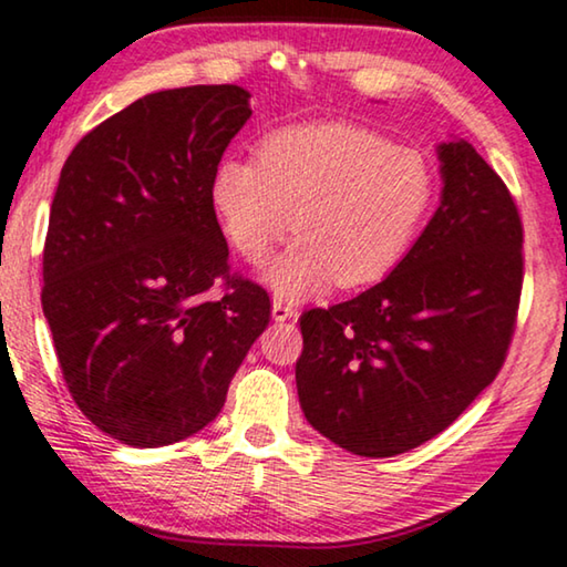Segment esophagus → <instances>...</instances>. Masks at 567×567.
<instances>
[{
	"label": "esophagus",
	"mask_w": 567,
	"mask_h": 567,
	"mask_svg": "<svg viewBox=\"0 0 567 567\" xmlns=\"http://www.w3.org/2000/svg\"><path fill=\"white\" fill-rule=\"evenodd\" d=\"M295 316H298V310H295L290 302H282V300H275L272 302V318L277 320V323H285V320H292Z\"/></svg>",
	"instance_id": "1"
}]
</instances>
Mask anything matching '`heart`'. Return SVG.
<instances>
[{"label": "heart", "instance_id": "b5f03b06", "mask_svg": "<svg viewBox=\"0 0 567 567\" xmlns=\"http://www.w3.org/2000/svg\"><path fill=\"white\" fill-rule=\"evenodd\" d=\"M210 198L249 265H261L295 229L298 239L267 282L298 300L331 282L351 290L382 280L433 206L435 173L422 152L367 126L306 124L269 132L257 159H221Z\"/></svg>", "mask_w": 567, "mask_h": 567}]
</instances>
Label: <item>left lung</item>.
I'll use <instances>...</instances> for the list:
<instances>
[{
  "instance_id": "8db88e82",
  "label": "left lung",
  "mask_w": 567,
  "mask_h": 567,
  "mask_svg": "<svg viewBox=\"0 0 567 567\" xmlns=\"http://www.w3.org/2000/svg\"><path fill=\"white\" fill-rule=\"evenodd\" d=\"M443 198L382 282L300 316V408L320 435L390 458L443 433L494 382L517 326L525 229L466 140L437 147Z\"/></svg>"
}]
</instances>
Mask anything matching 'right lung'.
Instances as JSON below:
<instances>
[{
    "label": "right lung",
    "mask_w": 567,
    "mask_h": 567,
    "mask_svg": "<svg viewBox=\"0 0 567 567\" xmlns=\"http://www.w3.org/2000/svg\"><path fill=\"white\" fill-rule=\"evenodd\" d=\"M249 116L231 83L157 91L94 126L61 171L42 312L73 402L124 445L206 427L272 318L265 287L231 275L210 198Z\"/></svg>",
    "instance_id": "right-lung-1"
}]
</instances>
